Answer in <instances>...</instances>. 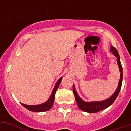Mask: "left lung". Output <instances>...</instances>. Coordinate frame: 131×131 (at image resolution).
Masks as SVG:
<instances>
[{"instance_id":"8db88e82","label":"left lung","mask_w":131,"mask_h":131,"mask_svg":"<svg viewBox=\"0 0 131 131\" xmlns=\"http://www.w3.org/2000/svg\"><path fill=\"white\" fill-rule=\"evenodd\" d=\"M111 51L114 53V55L116 56V57L117 58V62H118V67H119V69H120V79L119 81V84H118V87L116 92H114V94L109 98L108 99L103 101H99V102H91V103H86V102L83 101L80 97L78 96V94L76 92L75 90L74 86H73V92L74 96L75 98L76 102L78 104V107L80 110H82V111H84L86 112H88V113H96L100 111H101L103 110H105L106 108H107L108 107H110L114 101L116 100V99L118 96V94L120 92V89H121V86H122V67L121 62H120V56L118 53L117 49L113 46H111Z\"/></svg>"}]
</instances>
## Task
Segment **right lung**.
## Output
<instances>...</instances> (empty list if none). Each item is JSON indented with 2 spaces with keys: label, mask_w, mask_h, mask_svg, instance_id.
<instances>
[{
  "label": "right lung",
  "mask_w": 131,
  "mask_h": 131,
  "mask_svg": "<svg viewBox=\"0 0 131 131\" xmlns=\"http://www.w3.org/2000/svg\"><path fill=\"white\" fill-rule=\"evenodd\" d=\"M62 78H60L59 80L58 81L56 84L55 85V87L53 88L52 93H51V96L49 97V100L47 102H45V103L41 104V105H27L25 104L21 103V105L26 108L27 110L32 111V112H45V111H47V110H50L53 105V101H54V97H55V94L60 84L62 81Z\"/></svg>",
  "instance_id": "add662e5"
}]
</instances>
